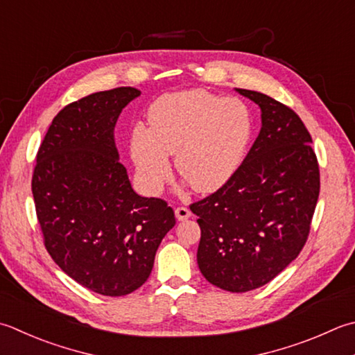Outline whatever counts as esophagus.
I'll return each instance as SVG.
<instances>
[{"instance_id": "1", "label": "esophagus", "mask_w": 355, "mask_h": 355, "mask_svg": "<svg viewBox=\"0 0 355 355\" xmlns=\"http://www.w3.org/2000/svg\"><path fill=\"white\" fill-rule=\"evenodd\" d=\"M175 217H177L178 221L187 220V218L191 217V211L187 209V207H184V206H180V207H177V209H175Z\"/></svg>"}]
</instances>
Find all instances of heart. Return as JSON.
<instances>
[{
	"mask_svg": "<svg viewBox=\"0 0 355 355\" xmlns=\"http://www.w3.org/2000/svg\"><path fill=\"white\" fill-rule=\"evenodd\" d=\"M149 128L137 124L130 157L143 191L155 196L171 175L168 155L193 191L225 186L243 162L252 138V116L239 98L201 89L164 94L150 104Z\"/></svg>",
	"mask_w": 355,
	"mask_h": 355,
	"instance_id": "b5f03b06",
	"label": "heart"
}]
</instances>
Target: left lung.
Returning a JSON list of instances; mask_svg holds the SVG:
<instances>
[{"instance_id": "1", "label": "left lung", "mask_w": 355, "mask_h": 355, "mask_svg": "<svg viewBox=\"0 0 355 355\" xmlns=\"http://www.w3.org/2000/svg\"><path fill=\"white\" fill-rule=\"evenodd\" d=\"M261 129L229 182L191 205L201 239L197 261L214 286L248 293L279 275L308 240L320 193L312 138L293 109L255 90Z\"/></svg>"}]
</instances>
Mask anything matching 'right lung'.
I'll list each match as a JSON object with an SVG mask.
<instances>
[{
  "label": "right lung",
  "instance_id": "obj_1",
  "mask_svg": "<svg viewBox=\"0 0 355 355\" xmlns=\"http://www.w3.org/2000/svg\"><path fill=\"white\" fill-rule=\"evenodd\" d=\"M135 87L87 95L62 107L41 143L32 193L44 246L81 286L120 297L149 279L175 226L162 198L140 197L118 162L114 128Z\"/></svg>",
  "mask_w": 355,
  "mask_h": 355
}]
</instances>
